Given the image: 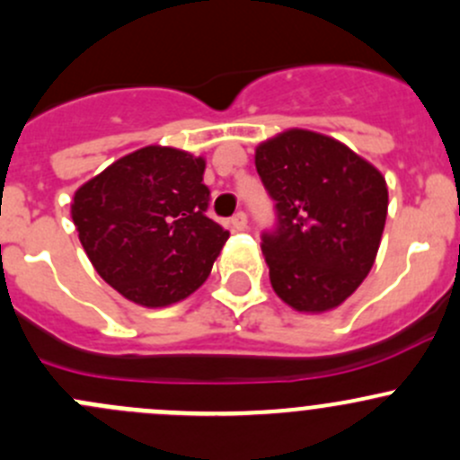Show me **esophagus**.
Masks as SVG:
<instances>
[{
    "label": "esophagus",
    "mask_w": 460,
    "mask_h": 460,
    "mask_svg": "<svg viewBox=\"0 0 460 460\" xmlns=\"http://www.w3.org/2000/svg\"><path fill=\"white\" fill-rule=\"evenodd\" d=\"M229 225L234 226L235 231H244V229H247V216H244L243 211H240V213H235V216L231 217V222H229Z\"/></svg>",
    "instance_id": "1"
}]
</instances>
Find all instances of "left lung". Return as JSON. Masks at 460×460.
<instances>
[{"mask_svg":"<svg viewBox=\"0 0 460 460\" xmlns=\"http://www.w3.org/2000/svg\"><path fill=\"white\" fill-rule=\"evenodd\" d=\"M256 169L278 208V229L262 235L276 296L300 314L341 307L378 253L389 204L383 173L307 128L260 142Z\"/></svg>","mask_w":460,"mask_h":460,"instance_id":"1","label":"left lung"}]
</instances>
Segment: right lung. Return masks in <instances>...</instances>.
Listing matches in <instances>:
<instances>
[{
  "mask_svg": "<svg viewBox=\"0 0 460 460\" xmlns=\"http://www.w3.org/2000/svg\"><path fill=\"white\" fill-rule=\"evenodd\" d=\"M207 160L173 146L137 148L73 193L71 217L95 271L140 307L189 298L229 231L204 216Z\"/></svg>",
  "mask_w": 460,
  "mask_h": 460,
  "instance_id": "obj_1",
  "label": "right lung"
}]
</instances>
